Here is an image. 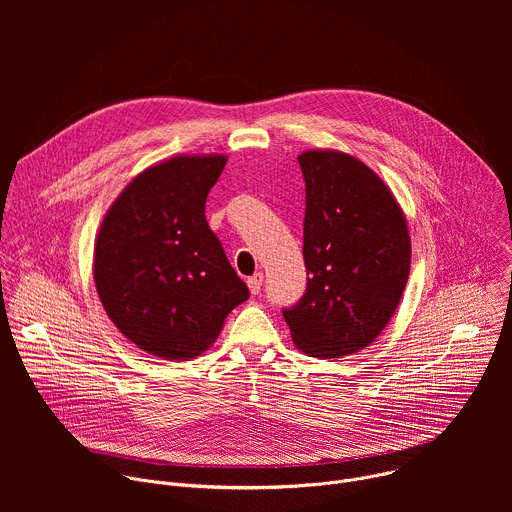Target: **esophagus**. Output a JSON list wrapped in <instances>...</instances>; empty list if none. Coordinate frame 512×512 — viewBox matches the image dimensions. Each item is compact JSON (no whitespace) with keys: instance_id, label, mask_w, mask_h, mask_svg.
<instances>
[{"instance_id":"obj_1","label":"esophagus","mask_w":512,"mask_h":512,"mask_svg":"<svg viewBox=\"0 0 512 512\" xmlns=\"http://www.w3.org/2000/svg\"><path fill=\"white\" fill-rule=\"evenodd\" d=\"M261 285H263V273H255L253 277H249L247 279V287H249V291L253 296H257L259 291H261Z\"/></svg>"}]
</instances>
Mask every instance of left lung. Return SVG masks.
<instances>
[{"instance_id":"8db88e82","label":"left lung","mask_w":512,"mask_h":512,"mask_svg":"<svg viewBox=\"0 0 512 512\" xmlns=\"http://www.w3.org/2000/svg\"><path fill=\"white\" fill-rule=\"evenodd\" d=\"M298 162L310 277L283 318L298 350L332 360L367 348L393 318L409 279L411 237L391 188L358 158L308 150Z\"/></svg>"}]
</instances>
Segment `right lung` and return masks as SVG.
Masks as SVG:
<instances>
[{
	"mask_svg": "<svg viewBox=\"0 0 512 512\" xmlns=\"http://www.w3.org/2000/svg\"><path fill=\"white\" fill-rule=\"evenodd\" d=\"M227 156L178 154L139 172L103 216L93 279L109 320L166 360L208 350L249 298L204 204Z\"/></svg>",
	"mask_w": 512,
	"mask_h": 512,
	"instance_id": "1",
	"label": "right lung"
}]
</instances>
